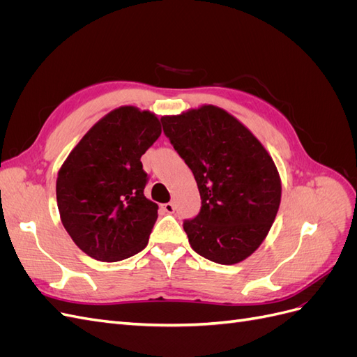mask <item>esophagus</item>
<instances>
[{"label": "esophagus", "instance_id": "obj_1", "mask_svg": "<svg viewBox=\"0 0 357 357\" xmlns=\"http://www.w3.org/2000/svg\"><path fill=\"white\" fill-rule=\"evenodd\" d=\"M162 208H164V211H165V213H168V214H172V213H174V210H176L174 204H172V202L162 204Z\"/></svg>", "mask_w": 357, "mask_h": 357}]
</instances>
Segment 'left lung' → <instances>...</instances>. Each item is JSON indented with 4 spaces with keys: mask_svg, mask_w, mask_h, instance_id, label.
Here are the masks:
<instances>
[{
    "mask_svg": "<svg viewBox=\"0 0 357 357\" xmlns=\"http://www.w3.org/2000/svg\"><path fill=\"white\" fill-rule=\"evenodd\" d=\"M160 122L199 189V213L183 222L192 248L215 264L244 261L265 240L280 207L282 181L273 158L219 107L202 105Z\"/></svg>",
    "mask_w": 357,
    "mask_h": 357,
    "instance_id": "1",
    "label": "left lung"
}]
</instances>
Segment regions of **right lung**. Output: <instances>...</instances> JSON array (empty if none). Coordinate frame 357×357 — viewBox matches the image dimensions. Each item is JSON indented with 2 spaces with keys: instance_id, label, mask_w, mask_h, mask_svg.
<instances>
[{
  "instance_id": "1",
  "label": "right lung",
  "mask_w": 357,
  "mask_h": 357,
  "mask_svg": "<svg viewBox=\"0 0 357 357\" xmlns=\"http://www.w3.org/2000/svg\"><path fill=\"white\" fill-rule=\"evenodd\" d=\"M160 135L159 119L125 105L96 122L63 162L56 201L63 228L82 252L117 262L142 252L158 219L144 197L142 156Z\"/></svg>"
}]
</instances>
